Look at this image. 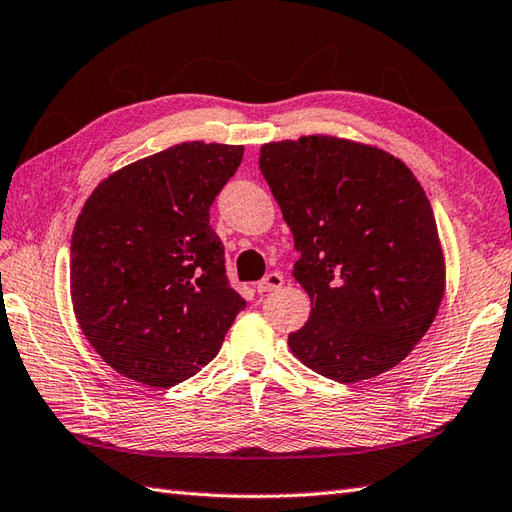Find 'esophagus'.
<instances>
[{"mask_svg":"<svg viewBox=\"0 0 512 512\" xmlns=\"http://www.w3.org/2000/svg\"><path fill=\"white\" fill-rule=\"evenodd\" d=\"M285 285V278H282L280 271H271L263 280L256 282V291L258 293H267V291H276Z\"/></svg>","mask_w":512,"mask_h":512,"instance_id":"34e87169","label":"esophagus"}]
</instances>
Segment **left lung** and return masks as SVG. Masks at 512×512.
I'll return each mask as SVG.
<instances>
[{"label":"left lung","mask_w":512,"mask_h":512,"mask_svg":"<svg viewBox=\"0 0 512 512\" xmlns=\"http://www.w3.org/2000/svg\"><path fill=\"white\" fill-rule=\"evenodd\" d=\"M260 173L300 252L311 315L289 335L317 374L357 383L401 363L445 295L434 210L414 173L374 146L306 135L260 149Z\"/></svg>","instance_id":"obj_1"}]
</instances>
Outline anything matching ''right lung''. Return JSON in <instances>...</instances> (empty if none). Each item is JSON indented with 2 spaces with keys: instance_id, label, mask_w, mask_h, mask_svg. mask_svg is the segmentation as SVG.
Returning a JSON list of instances; mask_svg holds the SVG:
<instances>
[{
  "instance_id": "1",
  "label": "right lung",
  "mask_w": 512,
  "mask_h": 512,
  "mask_svg": "<svg viewBox=\"0 0 512 512\" xmlns=\"http://www.w3.org/2000/svg\"><path fill=\"white\" fill-rule=\"evenodd\" d=\"M243 146L184 142L109 175L72 234V302L83 335L122 377L153 388L217 357L245 300L225 276L210 206Z\"/></svg>"
}]
</instances>
